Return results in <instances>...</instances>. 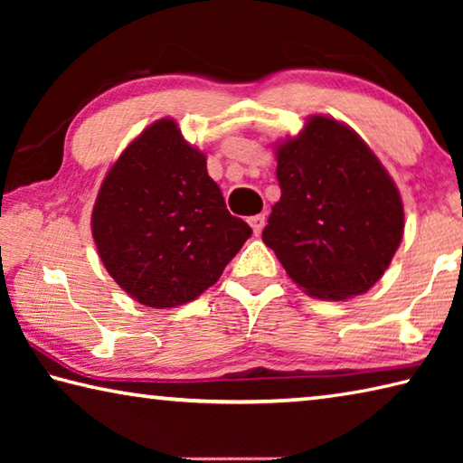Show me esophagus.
<instances>
[{
  "label": "esophagus",
  "mask_w": 463,
  "mask_h": 463,
  "mask_svg": "<svg viewBox=\"0 0 463 463\" xmlns=\"http://www.w3.org/2000/svg\"><path fill=\"white\" fill-rule=\"evenodd\" d=\"M265 221H268V218H265V214H257V216H250L249 218V224H250V229H253L255 234H261L263 226H265Z\"/></svg>",
  "instance_id": "34e87169"
}]
</instances>
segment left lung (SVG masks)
<instances>
[{"mask_svg":"<svg viewBox=\"0 0 463 463\" xmlns=\"http://www.w3.org/2000/svg\"><path fill=\"white\" fill-rule=\"evenodd\" d=\"M281 198L261 239L289 278L323 300L370 289L394 257L404 208L394 179L354 128L310 116L276 146Z\"/></svg>","mask_w":463,"mask_h":463,"instance_id":"8db88e82","label":"left lung"}]
</instances>
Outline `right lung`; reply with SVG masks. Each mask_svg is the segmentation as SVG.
I'll return each instance as SVG.
<instances>
[{
  "mask_svg": "<svg viewBox=\"0 0 463 463\" xmlns=\"http://www.w3.org/2000/svg\"><path fill=\"white\" fill-rule=\"evenodd\" d=\"M250 232L226 210L206 155L171 118L156 120L124 148L91 213L104 268L151 308L179 307L214 286Z\"/></svg>",
  "mask_w": 463,
  "mask_h": 463,
  "instance_id": "obj_1",
  "label": "right lung"
}]
</instances>
